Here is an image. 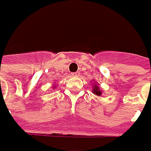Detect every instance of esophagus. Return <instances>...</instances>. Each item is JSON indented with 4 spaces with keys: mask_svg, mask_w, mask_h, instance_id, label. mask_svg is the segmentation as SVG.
<instances>
[{
    "mask_svg": "<svg viewBox=\"0 0 151 151\" xmlns=\"http://www.w3.org/2000/svg\"><path fill=\"white\" fill-rule=\"evenodd\" d=\"M72 76H75V77H78L80 76V73L79 72H75V73H72Z\"/></svg>",
    "mask_w": 151,
    "mask_h": 151,
    "instance_id": "esophagus-1",
    "label": "esophagus"
}]
</instances>
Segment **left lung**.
<instances>
[{"label":"left lung","instance_id":"obj_1","mask_svg":"<svg viewBox=\"0 0 151 151\" xmlns=\"http://www.w3.org/2000/svg\"><path fill=\"white\" fill-rule=\"evenodd\" d=\"M93 94H95V95H97V96H101V95L102 94V91H101V89L100 88L99 85L96 83V81H94V83H93Z\"/></svg>","mask_w":151,"mask_h":151}]
</instances>
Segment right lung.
Listing matches in <instances>:
<instances>
[{
	"label": "right lung",
	"mask_w": 151,
	"mask_h": 151,
	"mask_svg": "<svg viewBox=\"0 0 151 151\" xmlns=\"http://www.w3.org/2000/svg\"><path fill=\"white\" fill-rule=\"evenodd\" d=\"M55 88H56V85H55V86H53V88H54V89H55Z\"/></svg>",
	"instance_id": "1"
}]
</instances>
